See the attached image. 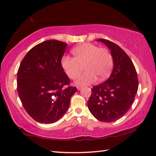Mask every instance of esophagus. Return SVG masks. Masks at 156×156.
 <instances>
[{
  "label": "esophagus",
  "instance_id": "1",
  "mask_svg": "<svg viewBox=\"0 0 156 156\" xmlns=\"http://www.w3.org/2000/svg\"><path fill=\"white\" fill-rule=\"evenodd\" d=\"M76 88H77L78 90H80V89L82 88V86H80V85H77L76 86Z\"/></svg>",
  "mask_w": 156,
  "mask_h": 156
}]
</instances>
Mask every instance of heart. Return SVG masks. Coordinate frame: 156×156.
<instances>
[{
  "instance_id": "b5f03b06",
  "label": "heart",
  "mask_w": 156,
  "mask_h": 156,
  "mask_svg": "<svg viewBox=\"0 0 156 156\" xmlns=\"http://www.w3.org/2000/svg\"><path fill=\"white\" fill-rule=\"evenodd\" d=\"M74 58L63 56L62 67L68 77L74 80L80 74L82 66L85 72L76 80L79 84L88 85L107 78L113 64L112 55L107 49L100 48L97 45L86 43L72 49Z\"/></svg>"
}]
</instances>
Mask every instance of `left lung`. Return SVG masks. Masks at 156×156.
<instances>
[{"instance_id": "1", "label": "left lung", "mask_w": 156, "mask_h": 156, "mask_svg": "<svg viewBox=\"0 0 156 156\" xmlns=\"http://www.w3.org/2000/svg\"><path fill=\"white\" fill-rule=\"evenodd\" d=\"M111 51L114 68L107 80L92 88L88 107L98 121L111 122L127 113L135 101L138 78L133 63L115 43L99 39Z\"/></svg>"}]
</instances>
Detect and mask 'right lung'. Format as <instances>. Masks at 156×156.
Returning a JSON list of instances; mask_svg holds the SVG:
<instances>
[{
  "mask_svg": "<svg viewBox=\"0 0 156 156\" xmlns=\"http://www.w3.org/2000/svg\"><path fill=\"white\" fill-rule=\"evenodd\" d=\"M67 44L51 39L29 50L17 72V92L23 107L35 121L50 124L67 111L77 88L62 67ZM67 85V87H65Z\"/></svg>",
  "mask_w": 156,
  "mask_h": 156,
  "instance_id": "obj_1",
  "label": "right lung"
}]
</instances>
